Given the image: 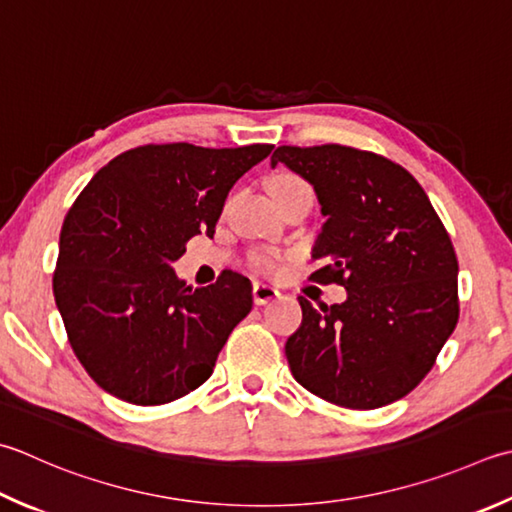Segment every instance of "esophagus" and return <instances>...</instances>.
Masks as SVG:
<instances>
[{"label":"esophagus","mask_w":512,"mask_h":512,"mask_svg":"<svg viewBox=\"0 0 512 512\" xmlns=\"http://www.w3.org/2000/svg\"><path fill=\"white\" fill-rule=\"evenodd\" d=\"M277 297H279L277 288L268 286V284H259V282L253 284V299H255L257 306H266L270 302H275Z\"/></svg>","instance_id":"1"}]
</instances>
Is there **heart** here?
<instances>
[{
	"instance_id": "heart-1",
	"label": "heart",
	"mask_w": 512,
	"mask_h": 512,
	"mask_svg": "<svg viewBox=\"0 0 512 512\" xmlns=\"http://www.w3.org/2000/svg\"><path fill=\"white\" fill-rule=\"evenodd\" d=\"M297 186H308L302 177H297L293 173H279L273 182H270V188H273V195L284 193V190L290 188H297ZM277 253L273 250H255V253H250L248 262L255 270H262V273H270L277 266Z\"/></svg>"
}]
</instances>
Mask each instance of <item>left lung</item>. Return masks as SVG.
<instances>
[{
	"instance_id": "obj_1",
	"label": "left lung",
	"mask_w": 512,
	"mask_h": 512,
	"mask_svg": "<svg viewBox=\"0 0 512 512\" xmlns=\"http://www.w3.org/2000/svg\"><path fill=\"white\" fill-rule=\"evenodd\" d=\"M286 164L315 186L326 224L310 279L348 290L344 304L315 308L288 337L290 373L310 393L353 410L406 397L459 319L457 255L417 179L390 159L342 144L279 146Z\"/></svg>"
}]
</instances>
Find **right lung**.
I'll return each instance as SVG.
<instances>
[{"label": "right lung", "instance_id": "obj_1", "mask_svg": "<svg viewBox=\"0 0 512 512\" xmlns=\"http://www.w3.org/2000/svg\"><path fill=\"white\" fill-rule=\"evenodd\" d=\"M273 144H146L97 170L64 217L53 295L70 348L106 393L137 406L175 402L213 375L253 308L250 282H179L190 237H213L228 190Z\"/></svg>", "mask_w": 512, "mask_h": 512}]
</instances>
